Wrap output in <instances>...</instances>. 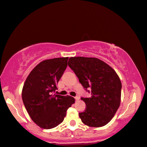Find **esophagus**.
<instances>
[{
	"label": "esophagus",
	"mask_w": 147,
	"mask_h": 147,
	"mask_svg": "<svg viewBox=\"0 0 147 147\" xmlns=\"http://www.w3.org/2000/svg\"><path fill=\"white\" fill-rule=\"evenodd\" d=\"M74 98H75V100H79V96H76L75 97H74Z\"/></svg>",
	"instance_id": "1"
}]
</instances>
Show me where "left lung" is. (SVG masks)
Listing matches in <instances>:
<instances>
[{
    "mask_svg": "<svg viewBox=\"0 0 147 147\" xmlns=\"http://www.w3.org/2000/svg\"><path fill=\"white\" fill-rule=\"evenodd\" d=\"M68 65L79 79L88 98L81 97L86 108L79 117L84 124L91 127H101L111 120L121 102L122 85L113 69L95 58L71 57Z\"/></svg>",
    "mask_w": 147,
    "mask_h": 147,
    "instance_id": "8db88e82",
    "label": "left lung"
}]
</instances>
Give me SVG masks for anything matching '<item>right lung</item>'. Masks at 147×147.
Listing matches in <instances>:
<instances>
[{
    "label": "right lung",
    "mask_w": 147,
    "mask_h": 147,
    "mask_svg": "<svg viewBox=\"0 0 147 147\" xmlns=\"http://www.w3.org/2000/svg\"><path fill=\"white\" fill-rule=\"evenodd\" d=\"M68 58L41 61L24 82L22 91L24 105L32 121L42 128L51 129L61 123L67 110L75 102L71 96L54 94L67 66Z\"/></svg>",
    "instance_id": "add662e5"
}]
</instances>
